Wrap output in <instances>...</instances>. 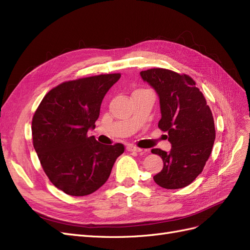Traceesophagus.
<instances>
[{"label":"esophagus","mask_w":250,"mask_h":250,"mask_svg":"<svg viewBox=\"0 0 250 250\" xmlns=\"http://www.w3.org/2000/svg\"><path fill=\"white\" fill-rule=\"evenodd\" d=\"M126 150L129 151V152H140V151H142V149H139V148H137V146H132V145L127 146H126Z\"/></svg>","instance_id":"34e87169"}]
</instances>
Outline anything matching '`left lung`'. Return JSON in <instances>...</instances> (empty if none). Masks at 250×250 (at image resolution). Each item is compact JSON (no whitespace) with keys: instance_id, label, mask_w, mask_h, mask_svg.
<instances>
[{"instance_id":"8db88e82","label":"left lung","mask_w":250,"mask_h":250,"mask_svg":"<svg viewBox=\"0 0 250 250\" xmlns=\"http://www.w3.org/2000/svg\"><path fill=\"white\" fill-rule=\"evenodd\" d=\"M140 76L155 89L162 118L158 127L168 132L170 152L152 149L163 158V170L153 176L165 189L188 186L202 173L212 151L215 127L212 113L190 76L166 68H151Z\"/></svg>"}]
</instances>
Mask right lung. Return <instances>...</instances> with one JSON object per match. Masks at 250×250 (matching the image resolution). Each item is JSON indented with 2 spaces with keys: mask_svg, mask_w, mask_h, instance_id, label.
I'll return each instance as SVG.
<instances>
[{
  "mask_svg": "<svg viewBox=\"0 0 250 250\" xmlns=\"http://www.w3.org/2000/svg\"><path fill=\"white\" fill-rule=\"evenodd\" d=\"M120 76L63 82L44 96L34 114V148L49 181L64 193L84 196L98 190L125 152L123 144L106 146L87 136L99 117L102 99Z\"/></svg>",
  "mask_w": 250,
  "mask_h": 250,
  "instance_id": "1",
  "label": "right lung"
}]
</instances>
